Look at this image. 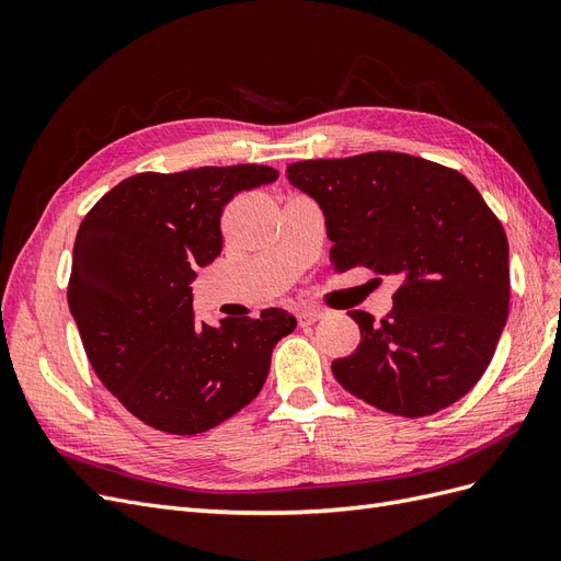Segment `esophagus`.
Segmentation results:
<instances>
[{"label": "esophagus", "mask_w": 561, "mask_h": 561, "mask_svg": "<svg viewBox=\"0 0 561 561\" xmlns=\"http://www.w3.org/2000/svg\"><path fill=\"white\" fill-rule=\"evenodd\" d=\"M320 318H322V313H320V311H316V309H304V311H299V313H297L299 328H309V325H313V322H318Z\"/></svg>", "instance_id": "obj_1"}]
</instances>
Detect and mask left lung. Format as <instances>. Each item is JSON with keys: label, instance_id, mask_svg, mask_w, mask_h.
Masks as SVG:
<instances>
[{"label": "left lung", "instance_id": "1", "mask_svg": "<svg viewBox=\"0 0 561 561\" xmlns=\"http://www.w3.org/2000/svg\"><path fill=\"white\" fill-rule=\"evenodd\" d=\"M325 215L330 262L402 278L381 322L348 316L363 342L332 363L351 396L388 414L428 416L461 400L494 358L511 309L503 225L454 168L400 151L287 165Z\"/></svg>", "mask_w": 561, "mask_h": 561}]
</instances>
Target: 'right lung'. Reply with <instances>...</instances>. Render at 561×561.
Here are the masks:
<instances>
[{
  "instance_id": "obj_1",
  "label": "right lung",
  "mask_w": 561,
  "mask_h": 561,
  "mask_svg": "<svg viewBox=\"0 0 561 561\" xmlns=\"http://www.w3.org/2000/svg\"><path fill=\"white\" fill-rule=\"evenodd\" d=\"M276 178L257 163L138 173L83 217L67 304L98 379L147 426L196 435L241 412L297 328L293 313L264 309L217 330L192 307L194 268L222 252L225 206Z\"/></svg>"
}]
</instances>
